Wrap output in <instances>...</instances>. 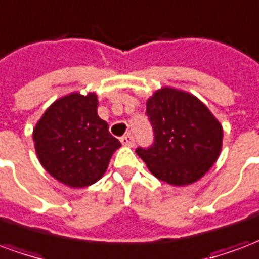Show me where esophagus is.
Returning a JSON list of instances; mask_svg holds the SVG:
<instances>
[{
    "label": "esophagus",
    "mask_w": 259,
    "mask_h": 259,
    "mask_svg": "<svg viewBox=\"0 0 259 259\" xmlns=\"http://www.w3.org/2000/svg\"><path fill=\"white\" fill-rule=\"evenodd\" d=\"M120 141H122V144L126 147H133L135 146V137L132 135H126L123 136L122 139H120Z\"/></svg>",
    "instance_id": "obj_1"
}]
</instances>
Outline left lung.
<instances>
[{
    "label": "left lung",
    "instance_id": "8db88e82",
    "mask_svg": "<svg viewBox=\"0 0 259 259\" xmlns=\"http://www.w3.org/2000/svg\"><path fill=\"white\" fill-rule=\"evenodd\" d=\"M154 143L136 154L157 179L186 186L211 169L222 148L223 130L202 102L186 91L163 87L148 98L146 109Z\"/></svg>",
    "mask_w": 259,
    "mask_h": 259
}]
</instances>
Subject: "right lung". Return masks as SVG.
Masks as SVG:
<instances>
[{
	"instance_id": "right-lung-1",
	"label": "right lung",
	"mask_w": 259,
	"mask_h": 259,
	"mask_svg": "<svg viewBox=\"0 0 259 259\" xmlns=\"http://www.w3.org/2000/svg\"><path fill=\"white\" fill-rule=\"evenodd\" d=\"M94 93H72L54 102L33 130L42 168L61 183L80 189L102 178L120 141L98 113Z\"/></svg>"
}]
</instances>
